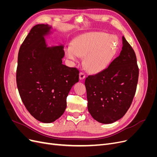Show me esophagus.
I'll list each match as a JSON object with an SVG mask.
<instances>
[{
    "instance_id": "esophagus-1",
    "label": "esophagus",
    "mask_w": 157,
    "mask_h": 157,
    "mask_svg": "<svg viewBox=\"0 0 157 157\" xmlns=\"http://www.w3.org/2000/svg\"><path fill=\"white\" fill-rule=\"evenodd\" d=\"M85 77H86V75H85V73L84 72H80L79 73V78L80 80L84 79Z\"/></svg>"
}]
</instances>
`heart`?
I'll use <instances>...</instances> for the list:
<instances>
[{
  "label": "heart",
  "instance_id": "1",
  "mask_svg": "<svg viewBox=\"0 0 157 157\" xmlns=\"http://www.w3.org/2000/svg\"><path fill=\"white\" fill-rule=\"evenodd\" d=\"M118 39L103 32H91L79 36L73 40V47L65 49L68 58L78 61L85 56L84 64L90 72L96 73L105 69L116 54Z\"/></svg>",
  "mask_w": 157,
  "mask_h": 157
}]
</instances>
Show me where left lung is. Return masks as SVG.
<instances>
[{"label": "left lung", "mask_w": 157, "mask_h": 157, "mask_svg": "<svg viewBox=\"0 0 157 157\" xmlns=\"http://www.w3.org/2000/svg\"><path fill=\"white\" fill-rule=\"evenodd\" d=\"M120 55L105 69L85 80L90 115L99 122L110 124L124 116L132 103L139 68L134 49L122 36Z\"/></svg>", "instance_id": "left-lung-1"}]
</instances>
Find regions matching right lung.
I'll return each instance as SVG.
<instances>
[{
    "instance_id": "1",
    "label": "right lung",
    "mask_w": 157,
    "mask_h": 157,
    "mask_svg": "<svg viewBox=\"0 0 157 157\" xmlns=\"http://www.w3.org/2000/svg\"><path fill=\"white\" fill-rule=\"evenodd\" d=\"M51 27H33L18 52L16 83L21 101L36 120L54 122L63 115L67 97L78 82L79 70L62 64L63 46L47 48L44 35Z\"/></svg>"
}]
</instances>
